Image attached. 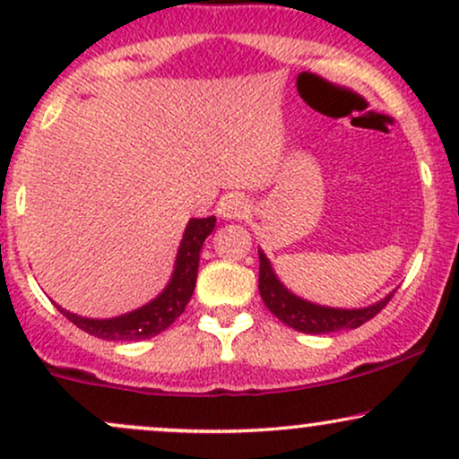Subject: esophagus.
<instances>
[{"label":"esophagus","mask_w":459,"mask_h":459,"mask_svg":"<svg viewBox=\"0 0 459 459\" xmlns=\"http://www.w3.org/2000/svg\"><path fill=\"white\" fill-rule=\"evenodd\" d=\"M218 213L222 215L224 220H241L250 213V204H247V200L241 196V194H226V196L220 200Z\"/></svg>","instance_id":"1"}]
</instances>
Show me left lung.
Here are the masks:
<instances>
[{
    "instance_id": "1",
    "label": "left lung",
    "mask_w": 459,
    "mask_h": 459,
    "mask_svg": "<svg viewBox=\"0 0 459 459\" xmlns=\"http://www.w3.org/2000/svg\"><path fill=\"white\" fill-rule=\"evenodd\" d=\"M259 291L265 307L282 324H287L289 328L298 332H304V334H330V332L339 330H354L358 325L365 324V321L376 317L386 307L388 299L393 298V293H388L380 302L368 304V307L362 308H334L308 302V299L289 291L278 281L276 272H273L272 263L263 250H259Z\"/></svg>"
}]
</instances>
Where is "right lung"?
Wrapping results in <instances>:
<instances>
[{
	"instance_id": "right-lung-1",
	"label": "right lung",
	"mask_w": 459,
	"mask_h": 459,
	"mask_svg": "<svg viewBox=\"0 0 459 459\" xmlns=\"http://www.w3.org/2000/svg\"><path fill=\"white\" fill-rule=\"evenodd\" d=\"M213 226L215 215H212V218L189 220L186 233H183L181 246H178L175 270H172L170 281H168L166 289H163L160 296L151 299L144 307L112 319H91L75 313H68L62 307L57 308L77 328L105 341H142L160 334V332L166 330L186 310L189 298H192L198 276L200 247H203L204 239L212 235Z\"/></svg>"
}]
</instances>
